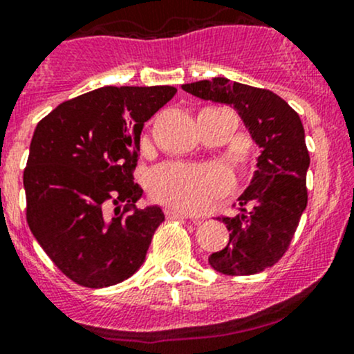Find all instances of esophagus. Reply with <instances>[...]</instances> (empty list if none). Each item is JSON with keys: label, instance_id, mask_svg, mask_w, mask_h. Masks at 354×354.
<instances>
[{"label": "esophagus", "instance_id": "esophagus-1", "mask_svg": "<svg viewBox=\"0 0 354 354\" xmlns=\"http://www.w3.org/2000/svg\"><path fill=\"white\" fill-rule=\"evenodd\" d=\"M165 214H167V218H169V219H187L189 218L185 212L176 211V209H167Z\"/></svg>", "mask_w": 354, "mask_h": 354}]
</instances>
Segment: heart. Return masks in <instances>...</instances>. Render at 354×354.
Returning <instances> with one entry per match:
<instances>
[{"mask_svg":"<svg viewBox=\"0 0 354 354\" xmlns=\"http://www.w3.org/2000/svg\"><path fill=\"white\" fill-rule=\"evenodd\" d=\"M148 187L151 196L167 206L199 212L230 191L231 177L214 165L167 163L151 172Z\"/></svg>","mask_w":354,"mask_h":354,"instance_id":"obj_1","label":"heart"}]
</instances>
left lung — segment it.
<instances>
[{"mask_svg":"<svg viewBox=\"0 0 354 354\" xmlns=\"http://www.w3.org/2000/svg\"><path fill=\"white\" fill-rule=\"evenodd\" d=\"M182 89L201 100L233 106L261 148L252 182L238 199V212L219 218L230 231V243L209 257V265L224 275L263 272L288 250L307 206L310 157L302 121L272 91L226 77L191 82Z\"/></svg>","mask_w":354,"mask_h":354,"instance_id":"left-lung-1","label":"left lung"}]
</instances>
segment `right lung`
<instances>
[{
    "instance_id": "add662e5",
    "label": "right lung",
    "mask_w": 354,
    "mask_h": 354,
    "mask_svg": "<svg viewBox=\"0 0 354 354\" xmlns=\"http://www.w3.org/2000/svg\"><path fill=\"white\" fill-rule=\"evenodd\" d=\"M177 93L172 86H106L37 124L24 172L26 223L72 282L89 288L127 280L145 261L162 209H136L133 180L143 124ZM127 202L109 214V204Z\"/></svg>"
}]
</instances>
